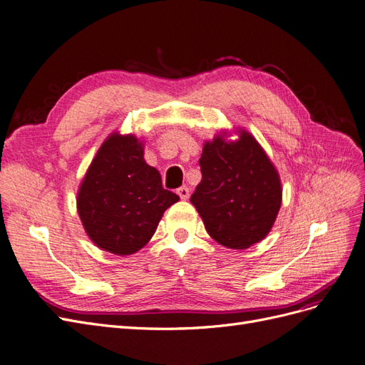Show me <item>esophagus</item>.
I'll return each instance as SVG.
<instances>
[{"label":"esophagus","instance_id":"obj_1","mask_svg":"<svg viewBox=\"0 0 365 365\" xmlns=\"http://www.w3.org/2000/svg\"><path fill=\"white\" fill-rule=\"evenodd\" d=\"M176 193L180 195V197L181 200H189V196H190V190H189V187H185V185H182V187H180L178 190H176Z\"/></svg>","mask_w":365,"mask_h":365}]
</instances>
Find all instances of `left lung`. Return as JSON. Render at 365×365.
I'll return each instance as SVG.
<instances>
[{"instance_id":"obj_1","label":"left lung","mask_w":365,"mask_h":365,"mask_svg":"<svg viewBox=\"0 0 365 365\" xmlns=\"http://www.w3.org/2000/svg\"><path fill=\"white\" fill-rule=\"evenodd\" d=\"M237 140L227 130L205 141L200 158L202 180L190 202L217 244L245 250L268 236L282 205L275 165L248 130Z\"/></svg>"}]
</instances>
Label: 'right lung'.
Instances as JSON below:
<instances>
[{
  "label": "right lung",
  "mask_w": 365,
  "mask_h": 365,
  "mask_svg": "<svg viewBox=\"0 0 365 365\" xmlns=\"http://www.w3.org/2000/svg\"><path fill=\"white\" fill-rule=\"evenodd\" d=\"M76 201L93 244L129 256L152 239L164 212L180 196L164 190L160 172L145 161L141 140L113 132L98 148Z\"/></svg>",
  "instance_id": "obj_1"
}]
</instances>
